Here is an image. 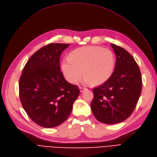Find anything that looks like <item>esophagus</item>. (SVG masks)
<instances>
[{"label":"esophagus","mask_w":157,"mask_h":157,"mask_svg":"<svg viewBox=\"0 0 157 157\" xmlns=\"http://www.w3.org/2000/svg\"><path fill=\"white\" fill-rule=\"evenodd\" d=\"M79 89H80V92H83L84 91H85L86 90V88H85V87H80Z\"/></svg>","instance_id":"1"}]
</instances>
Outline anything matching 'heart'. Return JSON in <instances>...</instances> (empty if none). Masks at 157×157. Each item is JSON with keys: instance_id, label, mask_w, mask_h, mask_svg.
I'll return each mask as SVG.
<instances>
[{"instance_id": "obj_1", "label": "heart", "mask_w": 157, "mask_h": 157, "mask_svg": "<svg viewBox=\"0 0 157 157\" xmlns=\"http://www.w3.org/2000/svg\"><path fill=\"white\" fill-rule=\"evenodd\" d=\"M115 55L110 49L98 46H87L73 51L70 57L62 61L61 69L65 78L77 84L82 78L86 84L99 86L108 81L113 73Z\"/></svg>"}]
</instances>
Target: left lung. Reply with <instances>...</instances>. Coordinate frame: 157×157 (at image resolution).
<instances>
[{
	"mask_svg": "<svg viewBox=\"0 0 157 157\" xmlns=\"http://www.w3.org/2000/svg\"><path fill=\"white\" fill-rule=\"evenodd\" d=\"M117 60L113 73L105 83L93 88L91 108L95 117L107 124L121 122L132 114L142 91L140 70L133 56L111 44Z\"/></svg>",
	"mask_w": 157,
	"mask_h": 157,
	"instance_id": "8db88e82",
	"label": "left lung"
}]
</instances>
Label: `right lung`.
<instances>
[{
	"mask_svg": "<svg viewBox=\"0 0 157 157\" xmlns=\"http://www.w3.org/2000/svg\"><path fill=\"white\" fill-rule=\"evenodd\" d=\"M70 44L52 43L28 59L19 80V97L29 117L43 128H54L71 114L79 95L77 86L60 71V55Z\"/></svg>",
	"mask_w": 157,
	"mask_h": 157,
	"instance_id": "1",
	"label": "right lung"
}]
</instances>
